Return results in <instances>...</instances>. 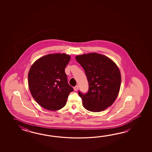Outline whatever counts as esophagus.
I'll use <instances>...</instances> for the list:
<instances>
[{
	"mask_svg": "<svg viewBox=\"0 0 152 152\" xmlns=\"http://www.w3.org/2000/svg\"><path fill=\"white\" fill-rule=\"evenodd\" d=\"M79 89V86L78 85H77V86H75V87H74V90L75 91H77Z\"/></svg>",
	"mask_w": 152,
	"mask_h": 152,
	"instance_id": "esophagus-1",
	"label": "esophagus"
}]
</instances>
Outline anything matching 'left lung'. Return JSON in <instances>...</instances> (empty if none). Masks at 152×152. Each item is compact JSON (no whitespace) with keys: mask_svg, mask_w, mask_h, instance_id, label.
Masks as SVG:
<instances>
[{"mask_svg":"<svg viewBox=\"0 0 152 152\" xmlns=\"http://www.w3.org/2000/svg\"><path fill=\"white\" fill-rule=\"evenodd\" d=\"M75 59L84 68L89 85L87 94H83L79 91L83 107L92 112L107 109L119 94L120 69L111 58L97 53L77 55Z\"/></svg>","mask_w":152,"mask_h":152,"instance_id":"8db88e82","label":"left lung"}]
</instances>
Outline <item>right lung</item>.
Masks as SVG:
<instances>
[{"label":"right lung","mask_w":152,"mask_h":152,"mask_svg":"<svg viewBox=\"0 0 152 152\" xmlns=\"http://www.w3.org/2000/svg\"><path fill=\"white\" fill-rule=\"evenodd\" d=\"M71 60L65 53L49 54L38 58L29 69L30 93L45 109L56 111L65 107L68 95L73 91L67 82L65 69Z\"/></svg>","instance_id":"add662e5"}]
</instances>
